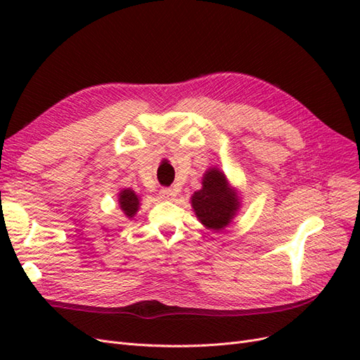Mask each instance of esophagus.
I'll use <instances>...</instances> for the list:
<instances>
[{"label":"esophagus","instance_id":"esophagus-1","mask_svg":"<svg viewBox=\"0 0 360 360\" xmlns=\"http://www.w3.org/2000/svg\"><path fill=\"white\" fill-rule=\"evenodd\" d=\"M159 197L163 201H172L174 198H176V191L169 189V188H163L159 191Z\"/></svg>","mask_w":360,"mask_h":360}]
</instances>
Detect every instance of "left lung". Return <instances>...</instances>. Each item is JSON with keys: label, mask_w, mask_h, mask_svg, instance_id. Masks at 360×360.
<instances>
[{"label": "left lung", "mask_w": 360, "mask_h": 360, "mask_svg": "<svg viewBox=\"0 0 360 360\" xmlns=\"http://www.w3.org/2000/svg\"><path fill=\"white\" fill-rule=\"evenodd\" d=\"M201 184L202 188L191 197L193 213L207 230L221 233L240 212V193L217 167H210L204 172Z\"/></svg>", "instance_id": "obj_1"}]
</instances>
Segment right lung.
<instances>
[{"label": "right lung", "instance_id": "obj_1", "mask_svg": "<svg viewBox=\"0 0 360 360\" xmlns=\"http://www.w3.org/2000/svg\"><path fill=\"white\" fill-rule=\"evenodd\" d=\"M139 201L141 197L136 195V192L130 188H124L118 192V205H120V210L123 212V214L129 219H132V217L136 214V212L139 210Z\"/></svg>", "mask_w": 360, "mask_h": 360}]
</instances>
